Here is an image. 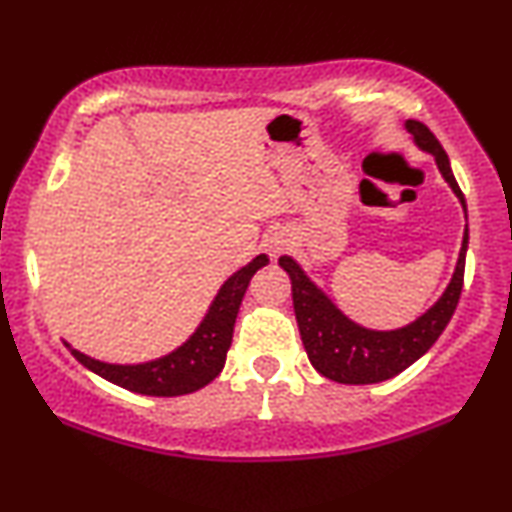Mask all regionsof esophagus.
Wrapping results in <instances>:
<instances>
[{
    "label": "esophagus",
    "mask_w": 512,
    "mask_h": 512,
    "mask_svg": "<svg viewBox=\"0 0 512 512\" xmlns=\"http://www.w3.org/2000/svg\"><path fill=\"white\" fill-rule=\"evenodd\" d=\"M286 245H288V238H286V233H281V231H276L274 236H269V240H267V248L274 257L279 255V252L286 248Z\"/></svg>",
    "instance_id": "34e87169"
}]
</instances>
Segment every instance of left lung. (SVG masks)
I'll use <instances>...</instances> for the list:
<instances>
[{
  "label": "left lung",
  "mask_w": 512,
  "mask_h": 512,
  "mask_svg": "<svg viewBox=\"0 0 512 512\" xmlns=\"http://www.w3.org/2000/svg\"><path fill=\"white\" fill-rule=\"evenodd\" d=\"M405 126L412 133L415 145L434 155L441 176L446 178V183L460 200L467 217L465 195L458 181H455L451 162H448V155L443 152L439 140L420 121H408ZM467 240H470V236H467L465 226L458 264H455L451 283H448L441 298L415 322L391 331H377L355 324L353 319L338 310L334 300L303 272V267L293 257H279L283 272L291 276L295 319H298L300 338H303L312 367L322 377L338 381V384H379V381L396 377L412 362L420 360L434 346L436 338L443 334V329L451 322L455 307H458L460 291H463Z\"/></svg>",
  "instance_id": "left-lung-1"
}]
</instances>
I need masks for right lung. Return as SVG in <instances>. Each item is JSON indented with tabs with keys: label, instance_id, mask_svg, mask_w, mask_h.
Returning a JSON list of instances; mask_svg holds the SVG:
<instances>
[{
	"label": "right lung",
	"instance_id": "add662e5",
	"mask_svg": "<svg viewBox=\"0 0 512 512\" xmlns=\"http://www.w3.org/2000/svg\"><path fill=\"white\" fill-rule=\"evenodd\" d=\"M264 264H269V257L257 255L255 260L229 276L224 286L219 288V293L214 295L205 319L190 334L188 341L171 350V353L157 357V360L140 362V365H112V362H102L80 353L69 343L66 346H69L80 365L100 374L102 379L121 386V389L143 393V396H186V393L202 389L209 381L217 379L221 369H224L238 307L243 303L250 279Z\"/></svg>",
	"mask_w": 512,
	"mask_h": 512
}]
</instances>
